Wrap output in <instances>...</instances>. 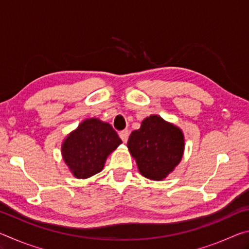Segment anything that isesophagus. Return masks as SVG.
<instances>
[{"instance_id":"obj_1","label":"esophagus","mask_w":249,"mask_h":249,"mask_svg":"<svg viewBox=\"0 0 249 249\" xmlns=\"http://www.w3.org/2000/svg\"><path fill=\"white\" fill-rule=\"evenodd\" d=\"M119 135H120L121 140H122V141H123L124 142H127V140H128V130H127V129L121 130V132L119 133Z\"/></svg>"}]
</instances>
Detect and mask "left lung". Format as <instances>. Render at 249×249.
I'll list each match as a JSON object with an SVG mask.
<instances>
[{
    "instance_id": "1",
    "label": "left lung",
    "mask_w": 249,
    "mask_h": 249,
    "mask_svg": "<svg viewBox=\"0 0 249 249\" xmlns=\"http://www.w3.org/2000/svg\"><path fill=\"white\" fill-rule=\"evenodd\" d=\"M127 147L142 176L162 180L182 158L184 138L177 126L151 115L142 121L140 129L132 132Z\"/></svg>"
}]
</instances>
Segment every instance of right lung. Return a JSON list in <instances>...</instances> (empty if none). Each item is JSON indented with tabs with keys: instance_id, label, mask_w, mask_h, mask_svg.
Instances as JSON below:
<instances>
[{
	"instance_id": "obj_1",
	"label": "right lung",
	"mask_w": 249,
	"mask_h": 249,
	"mask_svg": "<svg viewBox=\"0 0 249 249\" xmlns=\"http://www.w3.org/2000/svg\"><path fill=\"white\" fill-rule=\"evenodd\" d=\"M121 142L111 125L89 119L66 138L61 147L62 157L74 177L86 179L102 171L107 156Z\"/></svg>"
}]
</instances>
